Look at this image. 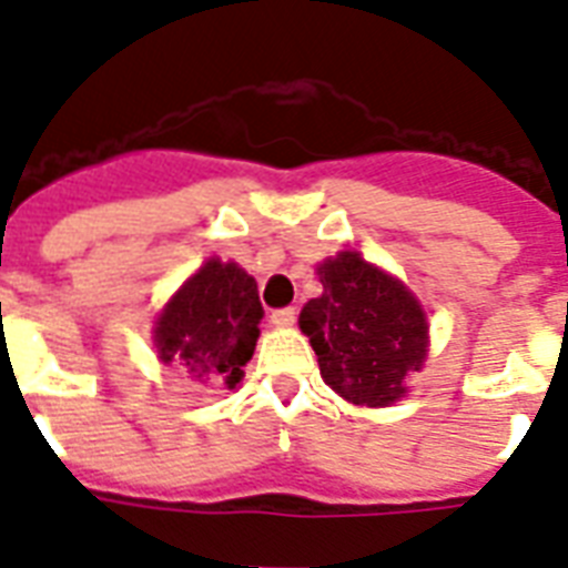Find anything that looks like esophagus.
Wrapping results in <instances>:
<instances>
[{
	"mask_svg": "<svg viewBox=\"0 0 568 568\" xmlns=\"http://www.w3.org/2000/svg\"><path fill=\"white\" fill-rule=\"evenodd\" d=\"M293 323H296V307H278V311H272V325L287 328Z\"/></svg>",
	"mask_w": 568,
	"mask_h": 568,
	"instance_id": "obj_1",
	"label": "esophagus"
}]
</instances>
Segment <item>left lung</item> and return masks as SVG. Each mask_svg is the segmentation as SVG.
Listing matches in <instances>:
<instances>
[{"instance_id":"left-lung-1","label":"left lung","mask_w":568,"mask_h":568,"mask_svg":"<svg viewBox=\"0 0 568 568\" xmlns=\"http://www.w3.org/2000/svg\"><path fill=\"white\" fill-rule=\"evenodd\" d=\"M323 296L302 307L325 385L355 406H388L426 358V314L399 281L362 254L341 252L320 266Z\"/></svg>"}]
</instances>
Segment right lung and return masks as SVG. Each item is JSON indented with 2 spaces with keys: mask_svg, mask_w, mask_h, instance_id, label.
<instances>
[{
  "mask_svg": "<svg viewBox=\"0 0 568 568\" xmlns=\"http://www.w3.org/2000/svg\"><path fill=\"white\" fill-rule=\"evenodd\" d=\"M257 281L236 263L206 261L156 320L153 337L165 364L222 388H236L261 337Z\"/></svg>",
  "mask_w": 568,
  "mask_h": 568,
  "instance_id": "add662e5",
  "label": "right lung"
}]
</instances>
